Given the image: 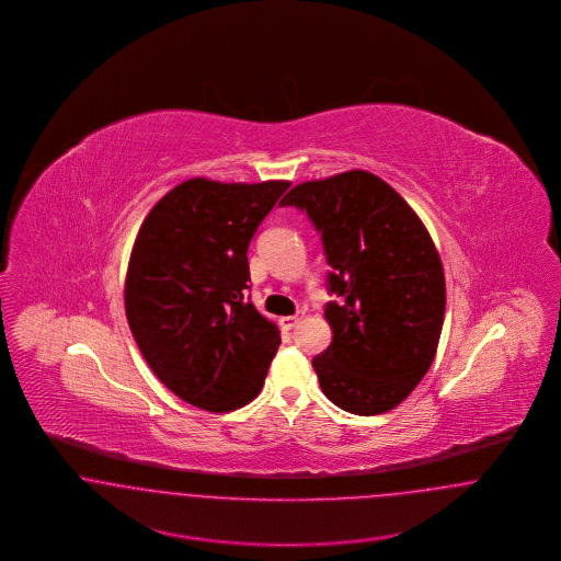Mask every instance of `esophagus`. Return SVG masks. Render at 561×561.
I'll return each mask as SVG.
<instances>
[{
    "label": "esophagus",
    "mask_w": 561,
    "mask_h": 561,
    "mask_svg": "<svg viewBox=\"0 0 561 561\" xmlns=\"http://www.w3.org/2000/svg\"><path fill=\"white\" fill-rule=\"evenodd\" d=\"M300 320H302V316H284V318L279 320V323H282L284 330H293L294 325Z\"/></svg>",
    "instance_id": "34e87169"
}]
</instances>
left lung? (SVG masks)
Segmentation results:
<instances>
[{"mask_svg":"<svg viewBox=\"0 0 561 561\" xmlns=\"http://www.w3.org/2000/svg\"><path fill=\"white\" fill-rule=\"evenodd\" d=\"M325 248L332 345L313 359L321 391L351 414L393 410L428 373L446 313V277L425 222L396 188L348 170L290 188Z\"/></svg>","mask_w":561,"mask_h":561,"instance_id":"8db88e82","label":"left lung"}]
</instances>
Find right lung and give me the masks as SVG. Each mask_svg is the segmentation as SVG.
<instances>
[{"label":"right lung","mask_w":561,"mask_h":561,"mask_svg":"<svg viewBox=\"0 0 561 561\" xmlns=\"http://www.w3.org/2000/svg\"><path fill=\"white\" fill-rule=\"evenodd\" d=\"M290 181L170 188L145 216L124 284L126 318L149 368L181 400L231 412L254 400L282 343L243 298L248 243Z\"/></svg>","instance_id":"right-lung-1"}]
</instances>
